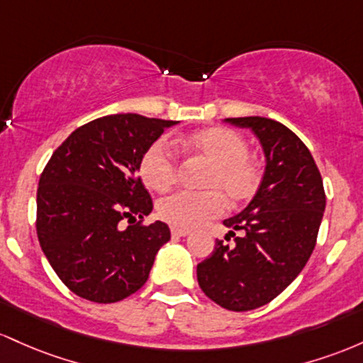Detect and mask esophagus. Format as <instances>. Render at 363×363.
Wrapping results in <instances>:
<instances>
[{
    "label": "esophagus",
    "instance_id": "34e87169",
    "mask_svg": "<svg viewBox=\"0 0 363 363\" xmlns=\"http://www.w3.org/2000/svg\"><path fill=\"white\" fill-rule=\"evenodd\" d=\"M171 235L173 236H186L190 235V230H185V228H171Z\"/></svg>",
    "mask_w": 363,
    "mask_h": 363
}]
</instances>
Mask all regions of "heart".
I'll return each mask as SVG.
<instances>
[{"mask_svg":"<svg viewBox=\"0 0 363 363\" xmlns=\"http://www.w3.org/2000/svg\"><path fill=\"white\" fill-rule=\"evenodd\" d=\"M185 147L209 164L202 178L203 192H177L157 203L162 221L174 228H195L225 213L226 199L235 206L248 202L262 183V164L248 152L242 133L226 127H209L186 137ZM142 182L166 192L177 182L178 161L164 138H157L140 156Z\"/></svg>","mask_w":363,"mask_h":363,"instance_id":"obj_1","label":"heart"}]
</instances>
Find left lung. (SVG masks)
Here are the masks:
<instances>
[{
    "label": "left lung",
    "mask_w": 363,
    "mask_h": 363,
    "mask_svg": "<svg viewBox=\"0 0 363 363\" xmlns=\"http://www.w3.org/2000/svg\"><path fill=\"white\" fill-rule=\"evenodd\" d=\"M225 121L259 137L266 173L252 202L225 221L235 243H225L228 235L216 240L213 254L197 266V281L214 303L245 312L274 300L303 269L317 243L325 192L311 150L290 128L262 116Z\"/></svg>",
    "instance_id": "obj_1"
}]
</instances>
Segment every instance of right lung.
<instances>
[{
    "label": "right lung",
    "instance_id": "add662e5",
    "mask_svg": "<svg viewBox=\"0 0 363 363\" xmlns=\"http://www.w3.org/2000/svg\"><path fill=\"white\" fill-rule=\"evenodd\" d=\"M174 123L137 113L97 118L73 130L44 166L35 231L51 267L75 295L113 303L147 281L171 233L166 223H144L152 199L138 161ZM121 220L129 223L125 230Z\"/></svg>",
    "mask_w": 363,
    "mask_h": 363
}]
</instances>
